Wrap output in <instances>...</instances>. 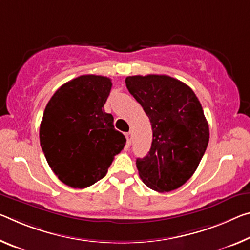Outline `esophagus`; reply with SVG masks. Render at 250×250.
Returning <instances> with one entry per match:
<instances>
[{
    "mask_svg": "<svg viewBox=\"0 0 250 250\" xmlns=\"http://www.w3.org/2000/svg\"><path fill=\"white\" fill-rule=\"evenodd\" d=\"M125 138H126V146H131L132 132H126L125 133Z\"/></svg>",
    "mask_w": 250,
    "mask_h": 250,
    "instance_id": "1",
    "label": "esophagus"
}]
</instances>
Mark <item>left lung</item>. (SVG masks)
<instances>
[{
    "label": "left lung",
    "mask_w": 250,
    "mask_h": 250,
    "mask_svg": "<svg viewBox=\"0 0 250 250\" xmlns=\"http://www.w3.org/2000/svg\"><path fill=\"white\" fill-rule=\"evenodd\" d=\"M125 85L152 126V144L138 158L139 176L150 189L168 192L190 179L207 149L209 126L195 92L164 74L132 75Z\"/></svg>",
    "instance_id": "1"
}]
</instances>
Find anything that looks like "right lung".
<instances>
[{
  "label": "right lung",
  "mask_w": 250,
  "mask_h": 250,
  "mask_svg": "<svg viewBox=\"0 0 250 250\" xmlns=\"http://www.w3.org/2000/svg\"><path fill=\"white\" fill-rule=\"evenodd\" d=\"M111 86L106 77L80 75L55 91L45 106L40 144L55 176L72 188L102 179L125 145L104 109Z\"/></svg>",
  "instance_id": "right-lung-1"
}]
</instances>
